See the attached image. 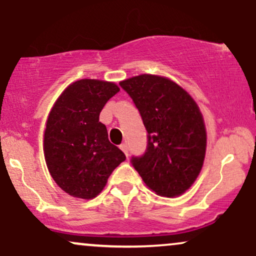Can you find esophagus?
<instances>
[{"mask_svg":"<svg viewBox=\"0 0 256 256\" xmlns=\"http://www.w3.org/2000/svg\"><path fill=\"white\" fill-rule=\"evenodd\" d=\"M119 148L122 149V152H124V154L126 155V156H128V146L125 144V143H122V144L119 146Z\"/></svg>","mask_w":256,"mask_h":256,"instance_id":"34e87169","label":"esophagus"}]
</instances>
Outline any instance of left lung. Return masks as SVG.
Masks as SVG:
<instances>
[{"label":"left lung","mask_w":256,"mask_h":256,"mask_svg":"<svg viewBox=\"0 0 256 256\" xmlns=\"http://www.w3.org/2000/svg\"><path fill=\"white\" fill-rule=\"evenodd\" d=\"M142 116L148 146L131 162L146 186L165 198L180 196L204 166L207 132L198 104L166 77L140 74L120 82Z\"/></svg>","instance_id":"left-lung-1"}]
</instances>
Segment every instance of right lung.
Here are the masks:
<instances>
[{
  "mask_svg": "<svg viewBox=\"0 0 256 256\" xmlns=\"http://www.w3.org/2000/svg\"><path fill=\"white\" fill-rule=\"evenodd\" d=\"M120 89L116 83L80 79L70 84L52 106L44 131L49 173L68 195L90 200L104 190L125 154L108 140L100 113Z\"/></svg>",
  "mask_w": 256,
  "mask_h": 256,
  "instance_id": "obj_1",
  "label": "right lung"
}]
</instances>
